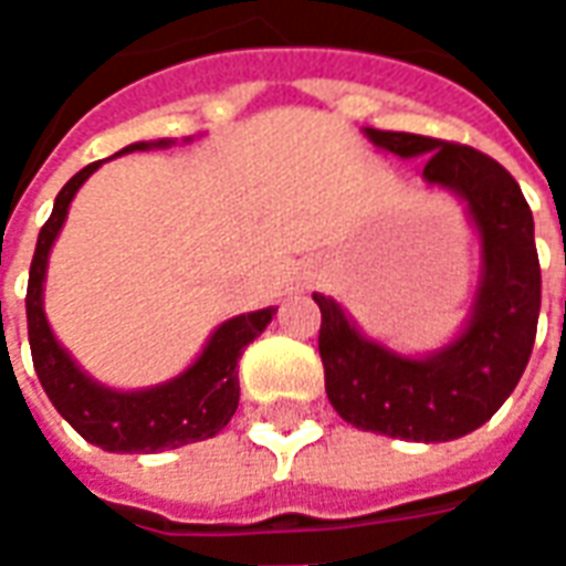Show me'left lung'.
<instances>
[{
    "mask_svg": "<svg viewBox=\"0 0 566 566\" xmlns=\"http://www.w3.org/2000/svg\"><path fill=\"white\" fill-rule=\"evenodd\" d=\"M397 157H424V181L454 190L479 230L482 272L467 331L427 357H403L360 336L339 303L321 308L318 352L333 409L360 430L409 442H449L506 403L531 360L539 318L534 214L497 160L458 142L364 129Z\"/></svg>",
    "mask_w": 566,
    "mask_h": 566,
    "instance_id": "8db88e82",
    "label": "left lung"
}]
</instances>
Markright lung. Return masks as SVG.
<instances>
[{
  "mask_svg": "<svg viewBox=\"0 0 566 566\" xmlns=\"http://www.w3.org/2000/svg\"><path fill=\"white\" fill-rule=\"evenodd\" d=\"M166 145L172 142H136L120 154L166 148ZM99 166L103 160L84 166L81 172L69 178L63 190L56 193L54 211L44 221L39 242H35L30 284H27V331H30L35 376L56 412L87 442L105 451L150 454V451L178 449L187 442L214 437L235 416V406H239L235 367H239L242 348L266 331L275 306L223 321L221 327L211 333L202 355L181 376L163 381L157 388H145V391H112L99 381H93L87 373H81L66 348L56 343L51 324L44 318L42 284L48 272V254L60 227L66 221L69 202Z\"/></svg>",
  "mask_w": 566,
  "mask_h": 566,
  "instance_id": "1",
  "label": "right lung"
}]
</instances>
